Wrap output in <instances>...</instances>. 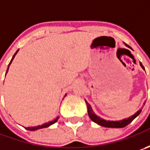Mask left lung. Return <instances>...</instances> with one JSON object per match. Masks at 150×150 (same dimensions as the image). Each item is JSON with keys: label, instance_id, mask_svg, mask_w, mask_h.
<instances>
[{"label": "left lung", "instance_id": "left-lung-1", "mask_svg": "<svg viewBox=\"0 0 150 150\" xmlns=\"http://www.w3.org/2000/svg\"><path fill=\"white\" fill-rule=\"evenodd\" d=\"M140 66H141L142 68L144 70V67L142 65L141 62H140ZM85 102H86V103H87V107H88V116H89L90 119H91L92 121H93L96 124H98V125L103 126V127H106V128H124L125 126H127L128 124H129L137 116H139V114L142 111V109H139V110L137 111L134 115L130 116L129 118H124V119H122V120H118V121H110V120H108V121H107L105 119L101 118L100 117H98L97 114H95L94 112H93V108H92V107H91V105H90L89 103H88L86 100H85Z\"/></svg>", "mask_w": 150, "mask_h": 150}]
</instances>
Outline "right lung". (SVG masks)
<instances>
[{
	"label": "right lung",
	"mask_w": 150,
	"mask_h": 150,
	"mask_svg": "<svg viewBox=\"0 0 150 150\" xmlns=\"http://www.w3.org/2000/svg\"><path fill=\"white\" fill-rule=\"evenodd\" d=\"M18 51L19 50H17L16 52V53H15L14 55H13V57H12V58H11V62H10V63H9L8 65V67H7V70H6V74L8 72V69H9V67H10V65L11 64V62H12V61H13V59H14L15 56L16 55V53L18 52ZM67 95V94H66ZM65 95V96H66ZM58 118H59V116L58 117H57V118H55V119H53V120H52V121H49L48 123H46V124H42V125H38V126H35V127H27V128H26V129L27 130H30V131H34V130H38V129H44V128H47V127H49V126H51L52 124H55L57 120H58Z\"/></svg>",
	"instance_id": "add662e5"
}]
</instances>
